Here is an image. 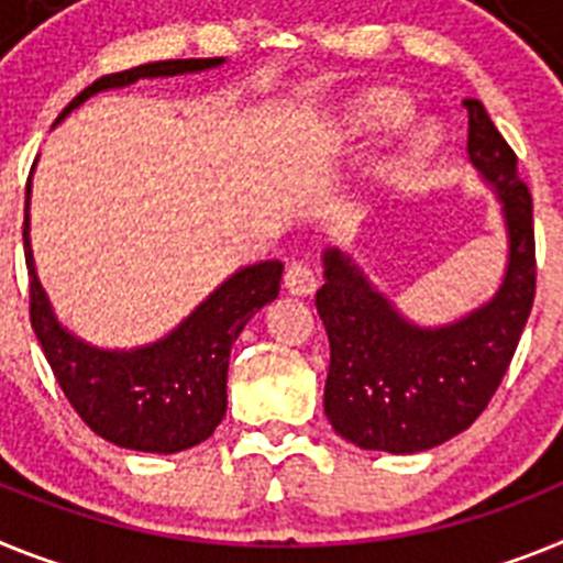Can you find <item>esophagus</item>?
<instances>
[{
    "label": "esophagus",
    "instance_id": "obj_1",
    "mask_svg": "<svg viewBox=\"0 0 563 563\" xmlns=\"http://www.w3.org/2000/svg\"><path fill=\"white\" fill-rule=\"evenodd\" d=\"M283 283H286L288 295L306 297L317 288V275L306 266V263H291V266L286 268V275H283Z\"/></svg>",
    "mask_w": 563,
    "mask_h": 563
}]
</instances>
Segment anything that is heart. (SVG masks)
Wrapping results in <instances>:
<instances>
[{
  "instance_id": "obj_1",
  "label": "heart",
  "mask_w": 563,
  "mask_h": 563,
  "mask_svg": "<svg viewBox=\"0 0 563 563\" xmlns=\"http://www.w3.org/2000/svg\"><path fill=\"white\" fill-rule=\"evenodd\" d=\"M410 112H413L410 110V101L399 96V92H371V96H365V99H360L351 107L345 126H349L351 135L394 133V130H399L410 119ZM433 146H437V133L430 126H424V130L410 135L408 158H422Z\"/></svg>"
}]
</instances>
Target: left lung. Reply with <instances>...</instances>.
I'll return each mask as SVG.
<instances>
[{"instance_id": "obj_1", "label": "left lung", "mask_w": 563, "mask_h": 563, "mask_svg": "<svg viewBox=\"0 0 563 563\" xmlns=\"http://www.w3.org/2000/svg\"><path fill=\"white\" fill-rule=\"evenodd\" d=\"M467 161L496 195L507 257L496 291L456 320L422 325L334 246L322 249L317 314L331 342L325 417L363 451L419 453L471 428L510 365L536 295L532 198L478 99H464Z\"/></svg>"}]
</instances>
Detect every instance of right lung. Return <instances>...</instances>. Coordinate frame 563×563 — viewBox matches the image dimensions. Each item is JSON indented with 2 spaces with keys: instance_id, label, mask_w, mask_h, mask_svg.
I'll return each instance as SVG.
<instances>
[{
  "instance_id": "obj_1",
  "label": "right lung",
  "mask_w": 563,
  "mask_h": 563,
  "mask_svg": "<svg viewBox=\"0 0 563 563\" xmlns=\"http://www.w3.org/2000/svg\"><path fill=\"white\" fill-rule=\"evenodd\" d=\"M223 65L227 58H169L112 73L78 92L56 124L99 92L121 90L141 78L195 76ZM22 238L31 275L33 331L78 417L107 442L161 456L189 451L212 437L227 413V374L234 340L263 306L277 300L283 263L241 266L158 340L135 349H101L58 320L38 280L31 246V187Z\"/></svg>"
}]
</instances>
